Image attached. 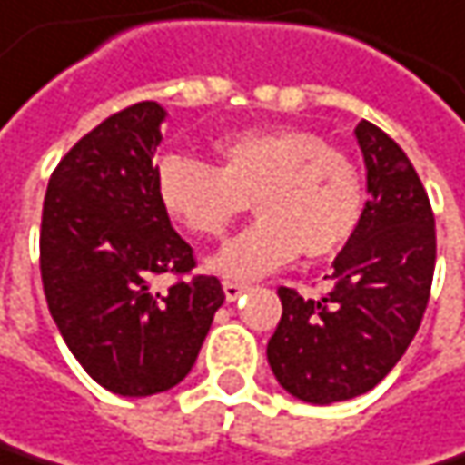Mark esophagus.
<instances>
[{
    "label": "esophagus",
    "mask_w": 465,
    "mask_h": 465,
    "mask_svg": "<svg viewBox=\"0 0 465 465\" xmlns=\"http://www.w3.org/2000/svg\"><path fill=\"white\" fill-rule=\"evenodd\" d=\"M247 290H250V284H244V282H223L226 301H236V298H242Z\"/></svg>",
    "instance_id": "obj_1"
}]
</instances>
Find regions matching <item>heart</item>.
<instances>
[{"mask_svg": "<svg viewBox=\"0 0 465 465\" xmlns=\"http://www.w3.org/2000/svg\"><path fill=\"white\" fill-rule=\"evenodd\" d=\"M218 164L167 156L156 193L170 218L196 236H221L247 210L258 221L207 258V272L252 282L301 252L335 255L357 232L361 183L354 162L301 127H247L215 141Z\"/></svg>", "mask_w": 465, "mask_h": 465, "instance_id": "obj_1", "label": "heart"}]
</instances>
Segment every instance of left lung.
<instances>
[{
  "label": "left lung",
  "mask_w": 465,
  "mask_h": 465,
  "mask_svg": "<svg viewBox=\"0 0 465 465\" xmlns=\"http://www.w3.org/2000/svg\"><path fill=\"white\" fill-rule=\"evenodd\" d=\"M354 135L370 193L357 232L332 263L327 295L279 287L282 319L266 349L279 386L309 404L354 400L394 370L420 327L437 263L434 213L407 153L367 119Z\"/></svg>",
  "instance_id": "1"
}]
</instances>
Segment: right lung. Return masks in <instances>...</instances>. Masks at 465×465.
<instances>
[{
  "mask_svg": "<svg viewBox=\"0 0 465 465\" xmlns=\"http://www.w3.org/2000/svg\"><path fill=\"white\" fill-rule=\"evenodd\" d=\"M164 119L153 101L108 116L61 159L42 207L47 309L84 372L119 397L178 386L226 298L215 276L151 290V276L193 269L156 193Z\"/></svg>",
  "mask_w": 465,
  "mask_h": 465,
  "instance_id": "1",
  "label": "right lung"
}]
</instances>
